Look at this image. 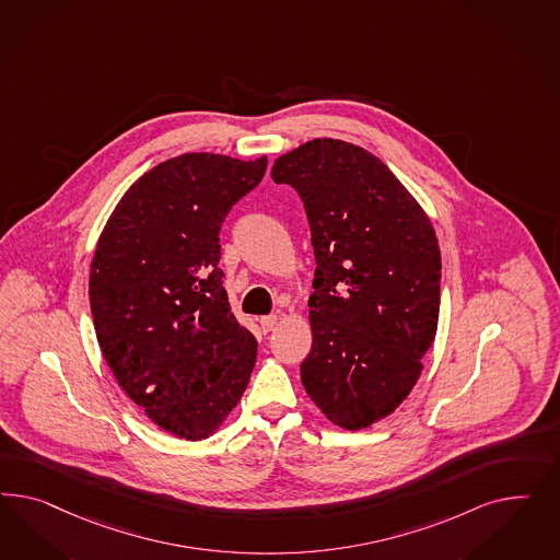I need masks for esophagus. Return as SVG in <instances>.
<instances>
[{"label":"esophagus","mask_w":560,"mask_h":560,"mask_svg":"<svg viewBox=\"0 0 560 560\" xmlns=\"http://www.w3.org/2000/svg\"><path fill=\"white\" fill-rule=\"evenodd\" d=\"M277 324H279V316H277V314H269V316H262V318H260V326H262L265 332L275 330Z\"/></svg>","instance_id":"1"}]
</instances>
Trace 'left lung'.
Segmentation results:
<instances>
[{"label": "left lung", "mask_w": 560, "mask_h": 560, "mask_svg": "<svg viewBox=\"0 0 560 560\" xmlns=\"http://www.w3.org/2000/svg\"><path fill=\"white\" fill-rule=\"evenodd\" d=\"M271 178L300 192L316 256L302 384L330 423L365 429L402 405L435 340V230L380 158L340 139L283 153Z\"/></svg>", "instance_id": "8db88e82"}]
</instances>
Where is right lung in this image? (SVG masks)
Here are the masks:
<instances>
[{"instance_id": "obj_1", "label": "right lung", "mask_w": 560, "mask_h": 560, "mask_svg": "<svg viewBox=\"0 0 560 560\" xmlns=\"http://www.w3.org/2000/svg\"><path fill=\"white\" fill-rule=\"evenodd\" d=\"M265 170L267 155L166 160L120 197L92 256L88 293L106 365L178 440L213 435L255 368L256 339L223 288L220 230Z\"/></svg>"}]
</instances>
